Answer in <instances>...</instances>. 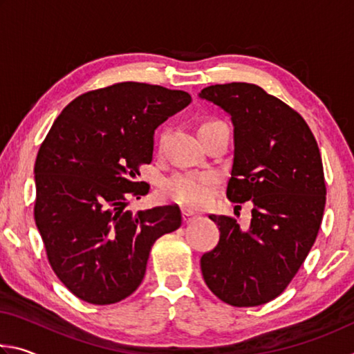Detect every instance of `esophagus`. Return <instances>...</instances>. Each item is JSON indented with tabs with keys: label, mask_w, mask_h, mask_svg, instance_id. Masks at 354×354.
Wrapping results in <instances>:
<instances>
[{
	"label": "esophagus",
	"mask_w": 354,
	"mask_h": 354,
	"mask_svg": "<svg viewBox=\"0 0 354 354\" xmlns=\"http://www.w3.org/2000/svg\"><path fill=\"white\" fill-rule=\"evenodd\" d=\"M198 215H196L194 211H190V209H184L183 211V218H184V223H190V221H194Z\"/></svg>",
	"instance_id": "34e87169"
}]
</instances>
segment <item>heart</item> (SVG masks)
I'll return each mask as SVG.
<instances>
[{
  "label": "heart",
  "instance_id": "1",
  "mask_svg": "<svg viewBox=\"0 0 354 354\" xmlns=\"http://www.w3.org/2000/svg\"><path fill=\"white\" fill-rule=\"evenodd\" d=\"M215 123H221L218 120H205L200 124V129L212 127ZM198 129V131H200ZM217 176L212 171L203 173H181L173 176L165 184V194L181 205L200 207L211 198Z\"/></svg>",
  "mask_w": 354,
  "mask_h": 354
}]
</instances>
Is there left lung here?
<instances>
[{"label":"left lung","instance_id":"8db88e82","mask_svg":"<svg viewBox=\"0 0 354 354\" xmlns=\"http://www.w3.org/2000/svg\"><path fill=\"white\" fill-rule=\"evenodd\" d=\"M200 98L234 124L226 196L253 205L247 230L227 215H209L220 241L201 256V273L221 301L259 306L284 292L319 234L326 201L320 149L304 118L256 84H215Z\"/></svg>","mask_w":354,"mask_h":354}]
</instances>
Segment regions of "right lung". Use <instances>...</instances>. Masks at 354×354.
Instances as JSON below:
<instances>
[{
    "label": "right lung",
    "mask_w": 354,
    "mask_h": 354,
    "mask_svg": "<svg viewBox=\"0 0 354 354\" xmlns=\"http://www.w3.org/2000/svg\"><path fill=\"white\" fill-rule=\"evenodd\" d=\"M192 101L183 91L118 82L75 98L53 123L34 165V218L48 262L82 301L118 303L145 277L153 243L181 226V211L133 214L129 198L153 159L154 129Z\"/></svg>",
    "instance_id": "add662e5"
}]
</instances>
